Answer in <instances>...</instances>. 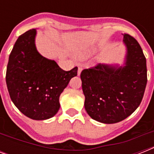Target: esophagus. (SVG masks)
Returning <instances> with one entry per match:
<instances>
[{
	"mask_svg": "<svg viewBox=\"0 0 154 154\" xmlns=\"http://www.w3.org/2000/svg\"><path fill=\"white\" fill-rule=\"evenodd\" d=\"M82 68L78 67V69H77V75H78V76H80V74H81V72H82Z\"/></svg>",
	"mask_w": 154,
	"mask_h": 154,
	"instance_id": "obj_1",
	"label": "esophagus"
}]
</instances>
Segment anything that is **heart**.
Instances as JSON below:
<instances>
[{"instance_id":"b5f03b06","label":"heart","mask_w":154,"mask_h":154,"mask_svg":"<svg viewBox=\"0 0 154 154\" xmlns=\"http://www.w3.org/2000/svg\"><path fill=\"white\" fill-rule=\"evenodd\" d=\"M97 50V46H93L90 48H87L86 49H84L82 51H79L77 53V57L81 60H84L89 57V56H91L93 53Z\"/></svg>"}]
</instances>
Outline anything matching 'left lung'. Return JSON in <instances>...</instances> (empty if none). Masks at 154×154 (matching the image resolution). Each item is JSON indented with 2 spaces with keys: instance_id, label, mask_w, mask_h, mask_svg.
Returning a JSON list of instances; mask_svg holds the SVG:
<instances>
[{
  "instance_id": "left-lung-1",
  "label": "left lung",
  "mask_w": 154,
  "mask_h": 154,
  "mask_svg": "<svg viewBox=\"0 0 154 154\" xmlns=\"http://www.w3.org/2000/svg\"><path fill=\"white\" fill-rule=\"evenodd\" d=\"M123 36L124 65L100 63L81 73L85 109L91 118L104 124L131 115L141 104L147 83L146 59L140 45L130 35Z\"/></svg>"
}]
</instances>
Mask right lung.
<instances>
[{
    "instance_id": "add662e5",
    "label": "right lung",
    "mask_w": 154,
    "mask_h": 154,
    "mask_svg": "<svg viewBox=\"0 0 154 154\" xmlns=\"http://www.w3.org/2000/svg\"><path fill=\"white\" fill-rule=\"evenodd\" d=\"M32 29L17 40L8 58L6 85L16 107L26 117L42 121L53 117L60 109L59 97L77 67L61 69L55 60L41 55Z\"/></svg>"
}]
</instances>
